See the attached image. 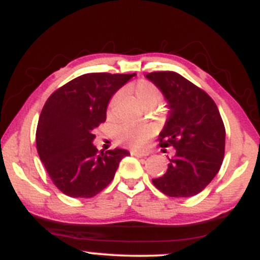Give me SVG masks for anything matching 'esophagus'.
Listing matches in <instances>:
<instances>
[{"label":"esophagus","mask_w":260,"mask_h":260,"mask_svg":"<svg viewBox=\"0 0 260 260\" xmlns=\"http://www.w3.org/2000/svg\"><path fill=\"white\" fill-rule=\"evenodd\" d=\"M131 153H132L133 156H136V157H144L148 155L147 153H144V151H139V150H132Z\"/></svg>","instance_id":"34e87169"}]
</instances>
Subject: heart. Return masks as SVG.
Instances as JSON below:
<instances>
[{
	"label": "heart",
	"instance_id": "1",
	"mask_svg": "<svg viewBox=\"0 0 260 260\" xmlns=\"http://www.w3.org/2000/svg\"><path fill=\"white\" fill-rule=\"evenodd\" d=\"M134 94H136L137 100L142 104L143 106L149 105V104H156L160 99L159 89L155 86L153 83L149 80H139L133 88ZM118 100V95L112 98L110 107L116 105ZM153 131L148 124H123L118 128L117 138L123 144L129 145L133 148H139L144 144V142L151 136Z\"/></svg>",
	"mask_w": 260,
	"mask_h": 260
}]
</instances>
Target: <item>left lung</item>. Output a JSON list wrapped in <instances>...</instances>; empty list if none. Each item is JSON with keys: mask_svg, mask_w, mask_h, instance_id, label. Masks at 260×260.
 Wrapping results in <instances>:
<instances>
[{"mask_svg": "<svg viewBox=\"0 0 260 260\" xmlns=\"http://www.w3.org/2000/svg\"><path fill=\"white\" fill-rule=\"evenodd\" d=\"M165 96L169 117L159 134L162 148L176 153L168 171L153 183L164 194L188 198L201 193L219 172L225 154V127L216 104L176 72L148 73Z\"/></svg>", "mask_w": 260, "mask_h": 260, "instance_id": "1", "label": "left lung"}]
</instances>
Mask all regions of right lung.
<instances>
[{
    "label": "right lung",
    "mask_w": 260,
    "mask_h": 260,
    "mask_svg": "<svg viewBox=\"0 0 260 260\" xmlns=\"http://www.w3.org/2000/svg\"><path fill=\"white\" fill-rule=\"evenodd\" d=\"M133 74L88 73L52 92L40 113L37 149L53 184L73 198H91L115 177L124 149L99 151L94 129L106 121L107 104Z\"/></svg>",
    "instance_id": "add662e5"
}]
</instances>
